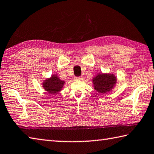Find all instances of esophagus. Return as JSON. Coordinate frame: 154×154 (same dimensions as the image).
<instances>
[{"label": "esophagus", "mask_w": 154, "mask_h": 154, "mask_svg": "<svg viewBox=\"0 0 154 154\" xmlns=\"http://www.w3.org/2000/svg\"><path fill=\"white\" fill-rule=\"evenodd\" d=\"M82 79H83L82 77H75V81H81V80H82Z\"/></svg>", "instance_id": "obj_1"}]
</instances>
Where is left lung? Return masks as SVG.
Segmentation results:
<instances>
[{
  "instance_id": "left-lung-1",
  "label": "left lung",
  "mask_w": 154,
  "mask_h": 154,
  "mask_svg": "<svg viewBox=\"0 0 154 154\" xmlns=\"http://www.w3.org/2000/svg\"><path fill=\"white\" fill-rule=\"evenodd\" d=\"M94 89L100 94L110 91L116 83V78L113 74H97L92 80Z\"/></svg>"
}]
</instances>
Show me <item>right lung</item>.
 Masks as SVG:
<instances>
[{
	"instance_id": "right-lung-1",
	"label": "right lung",
	"mask_w": 154,
	"mask_h": 154,
	"mask_svg": "<svg viewBox=\"0 0 154 154\" xmlns=\"http://www.w3.org/2000/svg\"><path fill=\"white\" fill-rule=\"evenodd\" d=\"M42 84L43 88L48 93L56 94L62 89L65 82L60 80L56 75H53L49 79L44 81Z\"/></svg>"
}]
</instances>
